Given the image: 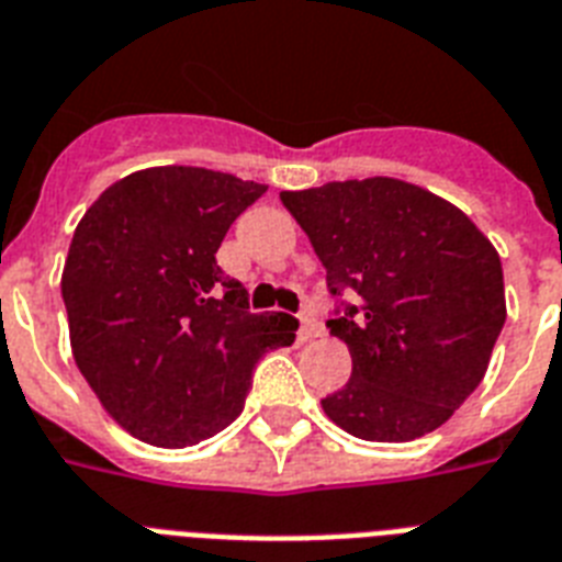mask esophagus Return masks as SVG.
<instances>
[{"label":"esophagus","instance_id":"1","mask_svg":"<svg viewBox=\"0 0 562 562\" xmlns=\"http://www.w3.org/2000/svg\"><path fill=\"white\" fill-rule=\"evenodd\" d=\"M323 335V326L317 323V317H314L312 308H305L303 314H300V344H305V340H314V337Z\"/></svg>","mask_w":562,"mask_h":562}]
</instances>
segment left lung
<instances>
[{"mask_svg": "<svg viewBox=\"0 0 562 562\" xmlns=\"http://www.w3.org/2000/svg\"><path fill=\"white\" fill-rule=\"evenodd\" d=\"M280 199L326 268L337 296L326 326L352 355V378L323 398L328 418L367 441L441 427L485 378L505 326L494 245L462 210L398 178Z\"/></svg>", "mask_w": 562, "mask_h": 562, "instance_id": "left-lung-1", "label": "left lung"}]
</instances>
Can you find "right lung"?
<instances>
[{"mask_svg": "<svg viewBox=\"0 0 562 562\" xmlns=\"http://www.w3.org/2000/svg\"><path fill=\"white\" fill-rule=\"evenodd\" d=\"M266 184L202 167L132 172L86 210L63 268L77 369L135 439L187 447L245 407L257 360L300 323L248 312L216 250Z\"/></svg>", "mask_w": 562, "mask_h": 562, "instance_id": "right-lung-1", "label": "right lung"}]
</instances>
